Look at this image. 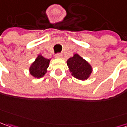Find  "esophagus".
Wrapping results in <instances>:
<instances>
[{
	"instance_id": "esophagus-1",
	"label": "esophagus",
	"mask_w": 127,
	"mask_h": 127,
	"mask_svg": "<svg viewBox=\"0 0 127 127\" xmlns=\"http://www.w3.org/2000/svg\"><path fill=\"white\" fill-rule=\"evenodd\" d=\"M63 56V55L62 53H58V54L55 55V57H56L57 58H62Z\"/></svg>"
}]
</instances>
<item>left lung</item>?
Here are the masks:
<instances>
[{
    "label": "left lung",
    "instance_id": "1",
    "mask_svg": "<svg viewBox=\"0 0 127 127\" xmlns=\"http://www.w3.org/2000/svg\"><path fill=\"white\" fill-rule=\"evenodd\" d=\"M67 64L72 76L79 80H86L92 72L91 64L78 54L69 58Z\"/></svg>",
    "mask_w": 127,
    "mask_h": 127
}]
</instances>
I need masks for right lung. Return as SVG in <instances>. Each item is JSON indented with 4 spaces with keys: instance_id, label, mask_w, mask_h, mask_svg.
I'll return each instance as SVG.
<instances>
[{
    "instance_id": "1",
    "label": "right lung",
    "mask_w": 127,
    "mask_h": 127,
    "mask_svg": "<svg viewBox=\"0 0 127 127\" xmlns=\"http://www.w3.org/2000/svg\"><path fill=\"white\" fill-rule=\"evenodd\" d=\"M50 60L45 58L42 55H38L36 59L29 67V72L31 75L35 78H41L46 72L49 66Z\"/></svg>"
}]
</instances>
